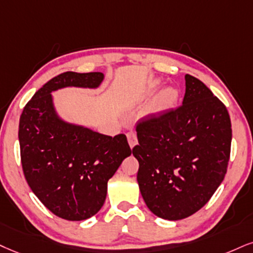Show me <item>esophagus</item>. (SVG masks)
I'll use <instances>...</instances> for the list:
<instances>
[{
  "label": "esophagus",
  "mask_w": 253,
  "mask_h": 253,
  "mask_svg": "<svg viewBox=\"0 0 253 253\" xmlns=\"http://www.w3.org/2000/svg\"><path fill=\"white\" fill-rule=\"evenodd\" d=\"M126 137H127V142H129L130 148H133V146L137 144L136 132L135 131H129L126 133Z\"/></svg>",
  "instance_id": "obj_1"
}]
</instances>
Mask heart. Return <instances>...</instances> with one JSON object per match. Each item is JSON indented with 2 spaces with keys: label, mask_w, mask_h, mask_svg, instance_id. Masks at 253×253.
<instances>
[{
  "label": "heart",
  "mask_w": 253,
  "mask_h": 253,
  "mask_svg": "<svg viewBox=\"0 0 253 253\" xmlns=\"http://www.w3.org/2000/svg\"><path fill=\"white\" fill-rule=\"evenodd\" d=\"M160 86V83L157 81L150 84V91H156ZM178 101V91L173 88H167L156 96L154 101L151 103L150 111L152 114H162L170 109H172Z\"/></svg>",
  "instance_id": "1"
}]
</instances>
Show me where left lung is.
<instances>
[{
	"mask_svg": "<svg viewBox=\"0 0 253 253\" xmlns=\"http://www.w3.org/2000/svg\"><path fill=\"white\" fill-rule=\"evenodd\" d=\"M137 182L156 216L178 220L210 201L227 171L231 120L212 91L185 75L183 104L152 114L136 124Z\"/></svg>",
	"mask_w": 253,
	"mask_h": 253,
	"instance_id": "8db88e82",
	"label": "left lung"
}]
</instances>
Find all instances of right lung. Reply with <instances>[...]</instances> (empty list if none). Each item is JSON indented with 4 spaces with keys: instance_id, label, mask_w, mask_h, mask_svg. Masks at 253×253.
I'll list each match as a JSON object with an SVG mask.
<instances>
[{
    "instance_id": "add662e5",
    "label": "right lung",
    "mask_w": 253,
    "mask_h": 253,
    "mask_svg": "<svg viewBox=\"0 0 253 253\" xmlns=\"http://www.w3.org/2000/svg\"><path fill=\"white\" fill-rule=\"evenodd\" d=\"M102 81V73L57 75L37 90L20 117L21 163L28 185L46 209L67 220L98 212L108 180L131 149L123 133L105 136L61 121L50 92L64 86L96 88Z\"/></svg>"
}]
</instances>
